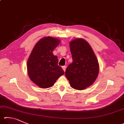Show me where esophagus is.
Masks as SVG:
<instances>
[{
    "instance_id": "esophagus-1",
    "label": "esophagus",
    "mask_w": 124,
    "mask_h": 124,
    "mask_svg": "<svg viewBox=\"0 0 124 124\" xmlns=\"http://www.w3.org/2000/svg\"><path fill=\"white\" fill-rule=\"evenodd\" d=\"M62 69H63L64 71H66V66H63V67H62Z\"/></svg>"
}]
</instances>
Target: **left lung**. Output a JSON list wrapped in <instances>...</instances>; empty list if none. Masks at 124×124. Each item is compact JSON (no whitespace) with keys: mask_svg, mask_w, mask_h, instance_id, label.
<instances>
[{"mask_svg":"<svg viewBox=\"0 0 124 124\" xmlns=\"http://www.w3.org/2000/svg\"><path fill=\"white\" fill-rule=\"evenodd\" d=\"M73 62L67 67L66 78L73 88L84 90L98 78L99 64L94 51L86 40L76 39L69 43Z\"/></svg>","mask_w":124,"mask_h":124,"instance_id":"obj_1","label":"left lung"}]
</instances>
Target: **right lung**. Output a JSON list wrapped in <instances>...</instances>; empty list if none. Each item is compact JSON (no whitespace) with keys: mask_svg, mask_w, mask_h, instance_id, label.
<instances>
[{"mask_svg":"<svg viewBox=\"0 0 124 124\" xmlns=\"http://www.w3.org/2000/svg\"><path fill=\"white\" fill-rule=\"evenodd\" d=\"M56 38L47 36L38 41L27 61V70L30 80L41 88L52 87L64 73L58 66L57 56L53 51L60 43Z\"/></svg>","mask_w":124,"mask_h":124,"instance_id":"1","label":"right lung"}]
</instances>
